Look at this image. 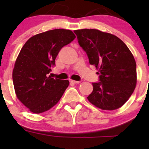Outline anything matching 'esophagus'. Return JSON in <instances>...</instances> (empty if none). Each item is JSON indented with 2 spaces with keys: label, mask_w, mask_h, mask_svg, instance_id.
Returning a JSON list of instances; mask_svg holds the SVG:
<instances>
[{
  "label": "esophagus",
  "mask_w": 149,
  "mask_h": 149,
  "mask_svg": "<svg viewBox=\"0 0 149 149\" xmlns=\"http://www.w3.org/2000/svg\"><path fill=\"white\" fill-rule=\"evenodd\" d=\"M70 81L71 82V83H73V84H79V83H80V81H74V80H72V79H70Z\"/></svg>",
  "instance_id": "34e87169"
}]
</instances>
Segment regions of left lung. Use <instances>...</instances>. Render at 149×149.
<instances>
[{"mask_svg":"<svg viewBox=\"0 0 149 149\" xmlns=\"http://www.w3.org/2000/svg\"><path fill=\"white\" fill-rule=\"evenodd\" d=\"M80 46L95 66L100 82L92 83L87 99L103 110L121 107L134 91L137 83L136 63L127 45L114 34L98 29L75 30Z\"/></svg>","mask_w":149,"mask_h":149,"instance_id":"1","label":"left lung"}]
</instances>
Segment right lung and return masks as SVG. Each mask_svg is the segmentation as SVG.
Returning <instances> with one entry per match:
<instances>
[{
    "label": "right lung",
    "mask_w": 149,
    "mask_h": 149,
    "mask_svg": "<svg viewBox=\"0 0 149 149\" xmlns=\"http://www.w3.org/2000/svg\"><path fill=\"white\" fill-rule=\"evenodd\" d=\"M75 38L70 30L56 29L33 36L22 48L12 77L18 100L30 112H46L62 97L68 80L54 79L48 74L55 65V58L61 48Z\"/></svg>",
    "instance_id": "1"
}]
</instances>
